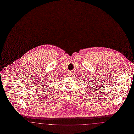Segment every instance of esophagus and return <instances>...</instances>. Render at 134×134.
Instances as JSON below:
<instances>
[{
    "mask_svg": "<svg viewBox=\"0 0 134 134\" xmlns=\"http://www.w3.org/2000/svg\"><path fill=\"white\" fill-rule=\"evenodd\" d=\"M68 75H69V76H70V75H71V73H68Z\"/></svg>",
    "mask_w": 134,
    "mask_h": 134,
    "instance_id": "esophagus-1",
    "label": "esophagus"
}]
</instances>
